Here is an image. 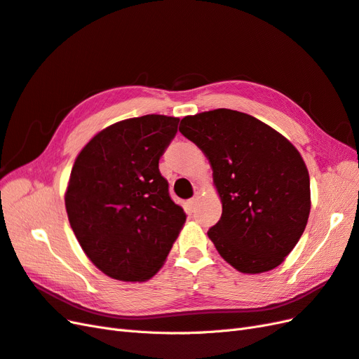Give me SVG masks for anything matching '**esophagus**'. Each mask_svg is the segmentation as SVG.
<instances>
[{"instance_id": "34e87169", "label": "esophagus", "mask_w": 359, "mask_h": 359, "mask_svg": "<svg viewBox=\"0 0 359 359\" xmlns=\"http://www.w3.org/2000/svg\"><path fill=\"white\" fill-rule=\"evenodd\" d=\"M197 200H198V197H197V196H196V197H192V198H191V200L188 201V203H189V206H191V208H194V206H196V203H197Z\"/></svg>"}]
</instances>
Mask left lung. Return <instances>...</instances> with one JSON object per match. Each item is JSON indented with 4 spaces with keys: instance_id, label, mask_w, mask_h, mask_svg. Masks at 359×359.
I'll list each match as a JSON object with an SVG mask.
<instances>
[{
    "instance_id": "obj_1",
    "label": "left lung",
    "mask_w": 359,
    "mask_h": 359,
    "mask_svg": "<svg viewBox=\"0 0 359 359\" xmlns=\"http://www.w3.org/2000/svg\"><path fill=\"white\" fill-rule=\"evenodd\" d=\"M182 135L203 150L222 201L208 234L221 257L243 273L281 264L310 215V176L299 151L245 112L213 109L182 118Z\"/></svg>"
}]
</instances>
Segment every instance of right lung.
Returning <instances> with one entry per match:
<instances>
[{
    "mask_svg": "<svg viewBox=\"0 0 359 359\" xmlns=\"http://www.w3.org/2000/svg\"><path fill=\"white\" fill-rule=\"evenodd\" d=\"M179 118L149 114L100 130L70 172V227L96 268L120 281H146L165 262L187 221L170 197L159 159Z\"/></svg>",
    "mask_w": 359,
    "mask_h": 359,
    "instance_id": "right-lung-1",
    "label": "right lung"
}]
</instances>
